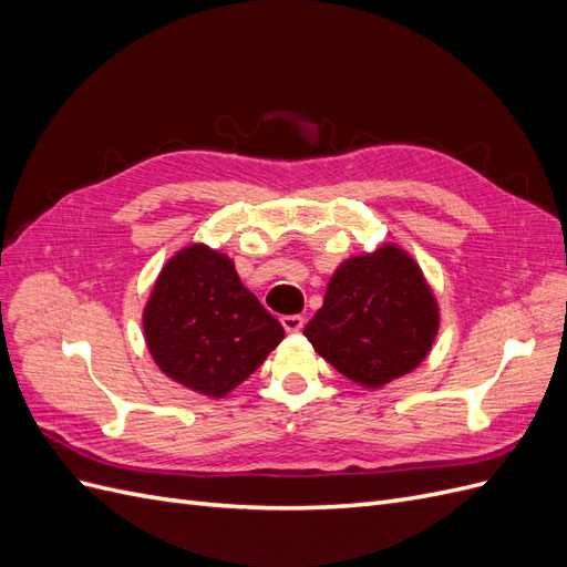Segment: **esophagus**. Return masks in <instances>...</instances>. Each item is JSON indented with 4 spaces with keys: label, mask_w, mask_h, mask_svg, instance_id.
<instances>
[{
    "label": "esophagus",
    "mask_w": 567,
    "mask_h": 567,
    "mask_svg": "<svg viewBox=\"0 0 567 567\" xmlns=\"http://www.w3.org/2000/svg\"><path fill=\"white\" fill-rule=\"evenodd\" d=\"M281 326L288 333H298V331H302L305 319L300 315H286V317H281Z\"/></svg>",
    "instance_id": "1"
}]
</instances>
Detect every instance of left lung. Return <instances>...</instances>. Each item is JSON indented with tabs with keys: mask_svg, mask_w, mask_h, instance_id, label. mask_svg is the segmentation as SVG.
I'll return each instance as SVG.
<instances>
[{
	"mask_svg": "<svg viewBox=\"0 0 567 567\" xmlns=\"http://www.w3.org/2000/svg\"><path fill=\"white\" fill-rule=\"evenodd\" d=\"M437 326V302L419 265L383 246L338 267L302 333L346 379L381 388L423 362Z\"/></svg>",
	"mask_w": 567,
	"mask_h": 567,
	"instance_id": "1",
	"label": "left lung"
}]
</instances>
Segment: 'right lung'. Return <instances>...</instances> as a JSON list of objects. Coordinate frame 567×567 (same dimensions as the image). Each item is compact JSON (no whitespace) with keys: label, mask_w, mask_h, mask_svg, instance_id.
Returning a JSON list of instances; mask_svg holds the SVG:
<instances>
[{"label":"right lung","mask_w":567,"mask_h":567,"mask_svg":"<svg viewBox=\"0 0 567 567\" xmlns=\"http://www.w3.org/2000/svg\"><path fill=\"white\" fill-rule=\"evenodd\" d=\"M144 333L169 379L225 398L279 346L284 326L241 284L227 255L188 246L153 286Z\"/></svg>","instance_id":"add662e5"}]
</instances>
